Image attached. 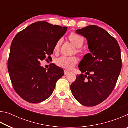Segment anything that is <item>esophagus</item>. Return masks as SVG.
I'll return each instance as SVG.
<instances>
[{
  "mask_svg": "<svg viewBox=\"0 0 128 128\" xmlns=\"http://www.w3.org/2000/svg\"><path fill=\"white\" fill-rule=\"evenodd\" d=\"M68 73H69V71L67 70H64V74L65 75H66Z\"/></svg>",
  "mask_w": 128,
  "mask_h": 128,
  "instance_id": "esophagus-1",
  "label": "esophagus"
}]
</instances>
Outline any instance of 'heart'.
I'll return each instance as SVG.
<instances>
[{"label": "heart", "mask_w": 128, "mask_h": 128, "mask_svg": "<svg viewBox=\"0 0 128 128\" xmlns=\"http://www.w3.org/2000/svg\"><path fill=\"white\" fill-rule=\"evenodd\" d=\"M69 39L73 45L77 48H80L82 46L84 43V39L81 36H80L76 33H71L69 36ZM62 42V40H60L56 42L54 51L59 50V47ZM78 53H81V50L78 49L77 50ZM77 62V59L74 56H62L61 57L58 58L56 60V64L62 68L65 69H71L74 66Z\"/></svg>", "instance_id": "1"}]
</instances>
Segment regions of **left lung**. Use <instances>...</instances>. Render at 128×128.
Returning a JSON list of instances; mask_svg holds the SVG:
<instances>
[{"instance_id":"obj_1","label":"left lung","mask_w":128,"mask_h":128,"mask_svg":"<svg viewBox=\"0 0 128 128\" xmlns=\"http://www.w3.org/2000/svg\"><path fill=\"white\" fill-rule=\"evenodd\" d=\"M88 40L91 53L86 54L78 65L82 73L70 85L75 99L87 107L106 100L115 87L122 61L118 41L107 31L96 25L76 30Z\"/></svg>"}]
</instances>
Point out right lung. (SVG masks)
Instances as JSON below:
<instances>
[{
    "instance_id": "1",
    "label": "right lung",
    "mask_w": 128,
    "mask_h": 128,
    "mask_svg": "<svg viewBox=\"0 0 128 128\" xmlns=\"http://www.w3.org/2000/svg\"><path fill=\"white\" fill-rule=\"evenodd\" d=\"M66 30L67 27L38 21L19 32L13 40L8 72L15 92L28 102L39 103L48 99L56 82L64 75L63 69L55 64H51L46 70L40 62L53 54L56 42Z\"/></svg>"
}]
</instances>
